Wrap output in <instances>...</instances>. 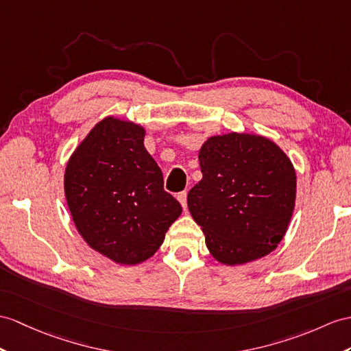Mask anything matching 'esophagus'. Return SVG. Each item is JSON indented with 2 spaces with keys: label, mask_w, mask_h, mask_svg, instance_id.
<instances>
[{
  "label": "esophagus",
  "mask_w": 351,
  "mask_h": 351,
  "mask_svg": "<svg viewBox=\"0 0 351 351\" xmlns=\"http://www.w3.org/2000/svg\"><path fill=\"white\" fill-rule=\"evenodd\" d=\"M177 199H178V202L182 204V207L186 210V207H187V193L186 192H180L177 195Z\"/></svg>",
  "instance_id": "1"
}]
</instances>
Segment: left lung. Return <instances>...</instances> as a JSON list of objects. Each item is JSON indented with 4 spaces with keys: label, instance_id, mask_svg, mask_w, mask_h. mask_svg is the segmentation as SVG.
<instances>
[{
    "label": "left lung",
    "instance_id": "1",
    "mask_svg": "<svg viewBox=\"0 0 351 351\" xmlns=\"http://www.w3.org/2000/svg\"><path fill=\"white\" fill-rule=\"evenodd\" d=\"M202 180L187 195L211 256L225 265L263 258L283 240L296 173L274 141L256 134L215 135L199 150Z\"/></svg>",
    "mask_w": 351,
    "mask_h": 351
}]
</instances>
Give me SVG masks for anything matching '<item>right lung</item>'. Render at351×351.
<instances>
[{
	"mask_svg": "<svg viewBox=\"0 0 351 351\" xmlns=\"http://www.w3.org/2000/svg\"><path fill=\"white\" fill-rule=\"evenodd\" d=\"M144 128L102 119L68 160L64 191L74 225L90 249L121 265L152 258L182 205L144 147Z\"/></svg>",
	"mask_w": 351,
	"mask_h": 351,
	"instance_id": "add662e5",
	"label": "right lung"
}]
</instances>
